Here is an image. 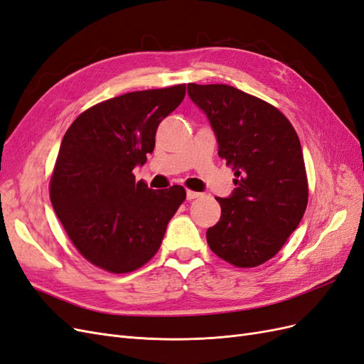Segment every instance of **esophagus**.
Here are the masks:
<instances>
[{"label": "esophagus", "instance_id": "34e87169", "mask_svg": "<svg viewBox=\"0 0 364 364\" xmlns=\"http://www.w3.org/2000/svg\"><path fill=\"white\" fill-rule=\"evenodd\" d=\"M202 194L197 193V191H191V190H186V199L188 200H193V199H197V197H200Z\"/></svg>", "mask_w": 364, "mask_h": 364}]
</instances>
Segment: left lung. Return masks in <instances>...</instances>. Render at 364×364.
<instances>
[{
  "label": "left lung",
  "mask_w": 364,
  "mask_h": 364,
  "mask_svg": "<svg viewBox=\"0 0 364 364\" xmlns=\"http://www.w3.org/2000/svg\"><path fill=\"white\" fill-rule=\"evenodd\" d=\"M188 95L209 119L218 156L232 167L235 188L206 241L237 267H257L281 250L301 223L308 182L301 141L277 107L229 85L188 83Z\"/></svg>",
  "instance_id": "left-lung-1"
}]
</instances>
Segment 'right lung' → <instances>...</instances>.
<instances>
[{
  "instance_id": "add662e5",
  "label": "right lung",
  "mask_w": 364,
  "mask_h": 364,
  "mask_svg": "<svg viewBox=\"0 0 364 364\" xmlns=\"http://www.w3.org/2000/svg\"><path fill=\"white\" fill-rule=\"evenodd\" d=\"M183 97L185 85L127 92L82 112L65 134L50 199L73 245L94 266L129 273L158 252L185 190H151L132 171L146 164L159 123Z\"/></svg>"
}]
</instances>
